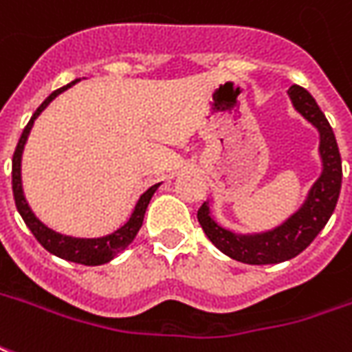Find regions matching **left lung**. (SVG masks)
Returning a JSON list of instances; mask_svg holds the SVG:
<instances>
[{"mask_svg":"<svg viewBox=\"0 0 352 352\" xmlns=\"http://www.w3.org/2000/svg\"><path fill=\"white\" fill-rule=\"evenodd\" d=\"M287 95L297 112L320 131V156L324 169L320 179L311 188L303 208L287 219L282 227L255 236H240L219 227L211 219L208 204H201L198 210V221L211 244L228 257L248 265L282 263L299 255L326 227L328 219L336 210L341 190V156L328 120L307 89L292 85L287 89Z\"/></svg>","mask_w":352,"mask_h":352,"instance_id":"8db88e82","label":"left lung"}]
</instances>
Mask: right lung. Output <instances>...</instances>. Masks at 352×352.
Wrapping results in <instances>:
<instances>
[{
  "mask_svg": "<svg viewBox=\"0 0 352 352\" xmlns=\"http://www.w3.org/2000/svg\"><path fill=\"white\" fill-rule=\"evenodd\" d=\"M78 82V80H76ZM76 82L68 83L60 89L53 91L49 95L47 99L43 100L39 108L34 112V116L30 118L28 125L24 127L21 139H19V144L14 148L13 154V196L14 204H16V210L21 213V217L24 219L26 227L30 228L32 234L36 236L39 244L43 245L49 253H53L60 259H66V261L80 263V265H87V267H95V265H104V263L112 261L114 257H118L120 253L124 252L127 245L131 244L135 240V236L139 232V228L142 227V219H144V211L148 208V201H151L152 194L156 192L160 184H154L151 186L146 192L142 194L141 200L137 201L135 206L133 215L129 217V221L125 223L124 227L118 228L116 232L104 236V238H72V236H63L47 228L43 223H39L36 215L32 213V210L28 208V204L24 200V194H22V184H21V156L22 148H24V142L28 139V133H30L32 125H34V120L41 114V110L47 107L51 100L55 99L58 93H63L65 89H68L70 85H74Z\"/></svg>",
  "mask_w": 352,
  "mask_h": 352,
  "instance_id": "right-lung-1",
  "label": "right lung"
}]
</instances>
